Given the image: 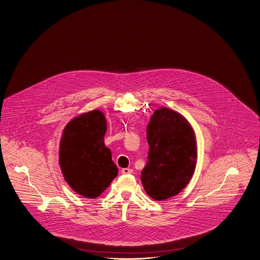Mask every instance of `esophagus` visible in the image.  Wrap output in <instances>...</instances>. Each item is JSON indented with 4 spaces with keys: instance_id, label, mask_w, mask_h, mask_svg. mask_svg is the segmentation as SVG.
<instances>
[{
    "instance_id": "34e87169",
    "label": "esophagus",
    "mask_w": 260,
    "mask_h": 260,
    "mask_svg": "<svg viewBox=\"0 0 260 260\" xmlns=\"http://www.w3.org/2000/svg\"><path fill=\"white\" fill-rule=\"evenodd\" d=\"M121 173H122V174H124V175H127V174H133V169H129V168H123V169L121 170Z\"/></svg>"
}]
</instances>
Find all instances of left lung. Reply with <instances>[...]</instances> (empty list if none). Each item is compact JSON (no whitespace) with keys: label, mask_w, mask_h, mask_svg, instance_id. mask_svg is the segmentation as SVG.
Wrapping results in <instances>:
<instances>
[{"label":"left lung","mask_w":260,"mask_h":260,"mask_svg":"<svg viewBox=\"0 0 260 260\" xmlns=\"http://www.w3.org/2000/svg\"><path fill=\"white\" fill-rule=\"evenodd\" d=\"M149 146L141 180L149 197L162 201L186 187L197 165V141L183 115L168 108L154 112L146 128Z\"/></svg>","instance_id":"1"}]
</instances>
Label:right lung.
<instances>
[{"label": "right lung", "mask_w": 260, "mask_h": 260, "mask_svg": "<svg viewBox=\"0 0 260 260\" xmlns=\"http://www.w3.org/2000/svg\"><path fill=\"white\" fill-rule=\"evenodd\" d=\"M106 129L100 110L79 115L63 129L59 151L62 173L72 190L86 198L100 197L118 174L104 145Z\"/></svg>", "instance_id": "obj_1"}]
</instances>
